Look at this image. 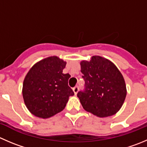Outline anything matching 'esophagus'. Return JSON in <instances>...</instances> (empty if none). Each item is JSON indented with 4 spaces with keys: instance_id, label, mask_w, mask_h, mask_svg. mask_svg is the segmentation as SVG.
<instances>
[{
    "instance_id": "esophagus-1",
    "label": "esophagus",
    "mask_w": 147,
    "mask_h": 147,
    "mask_svg": "<svg viewBox=\"0 0 147 147\" xmlns=\"http://www.w3.org/2000/svg\"><path fill=\"white\" fill-rule=\"evenodd\" d=\"M78 90H79V87H78V86H75V88H73V91H74V92H75V95L78 93Z\"/></svg>"
}]
</instances>
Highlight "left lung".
<instances>
[{"mask_svg": "<svg viewBox=\"0 0 147 147\" xmlns=\"http://www.w3.org/2000/svg\"><path fill=\"white\" fill-rule=\"evenodd\" d=\"M85 89L78 97L86 111L107 117L119 111L126 96L124 79L116 65L108 59L93 56L80 62Z\"/></svg>", "mask_w": 147, "mask_h": 147, "instance_id": "left-lung-1", "label": "left lung"}]
</instances>
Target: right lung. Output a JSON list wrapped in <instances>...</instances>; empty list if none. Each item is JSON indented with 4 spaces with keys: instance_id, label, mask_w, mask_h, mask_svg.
I'll return each instance as SVG.
<instances>
[{
    "instance_id": "right-lung-1",
    "label": "right lung",
    "mask_w": 147,
    "mask_h": 147,
    "mask_svg": "<svg viewBox=\"0 0 147 147\" xmlns=\"http://www.w3.org/2000/svg\"><path fill=\"white\" fill-rule=\"evenodd\" d=\"M66 62L49 57L36 63L24 78L22 94L27 108L34 116L47 119L62 111L69 96L70 75L62 73Z\"/></svg>"
}]
</instances>
